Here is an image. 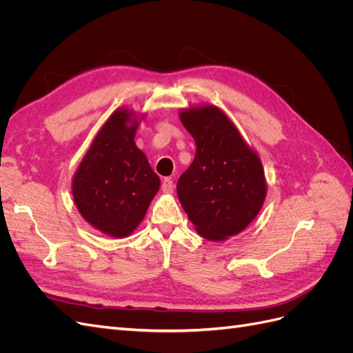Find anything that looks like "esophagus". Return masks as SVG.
<instances>
[{"label":"esophagus","instance_id":"obj_1","mask_svg":"<svg viewBox=\"0 0 353 353\" xmlns=\"http://www.w3.org/2000/svg\"><path fill=\"white\" fill-rule=\"evenodd\" d=\"M162 191L163 193H166V194H170L174 191V183H172V179L170 178H165L163 181H162Z\"/></svg>","mask_w":353,"mask_h":353}]
</instances>
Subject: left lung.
Wrapping results in <instances>:
<instances>
[{"label": "left lung", "instance_id": "8db88e82", "mask_svg": "<svg viewBox=\"0 0 353 353\" xmlns=\"http://www.w3.org/2000/svg\"><path fill=\"white\" fill-rule=\"evenodd\" d=\"M179 119L196 143L193 163L176 184L181 205L205 239L221 241L236 236L263 205L261 159L215 105L183 110Z\"/></svg>", "mask_w": 353, "mask_h": 353}]
</instances>
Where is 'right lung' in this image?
I'll list each match as a JSON object with an SVG mask.
<instances>
[{"label":"right lung","instance_id":"right-lung-1","mask_svg":"<svg viewBox=\"0 0 353 353\" xmlns=\"http://www.w3.org/2000/svg\"><path fill=\"white\" fill-rule=\"evenodd\" d=\"M132 113L116 110L103 125L73 176V200L92 227L126 237L138 227L160 179L135 145Z\"/></svg>","mask_w":353,"mask_h":353}]
</instances>
